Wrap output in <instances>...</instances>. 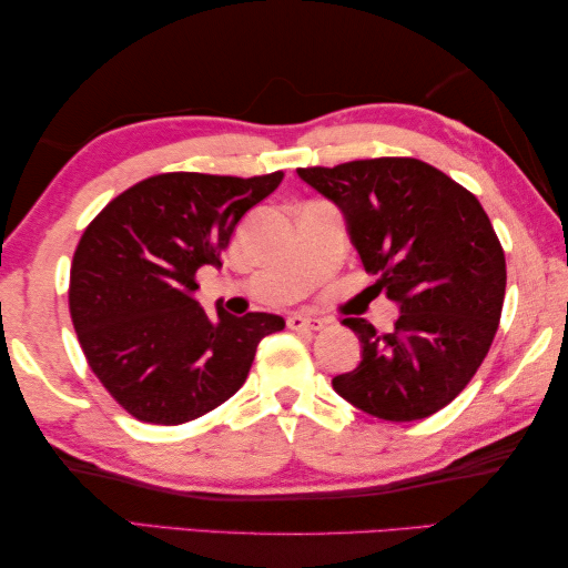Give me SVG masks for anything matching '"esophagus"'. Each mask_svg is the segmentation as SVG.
<instances>
[{"label":"esophagus","mask_w":568,"mask_h":568,"mask_svg":"<svg viewBox=\"0 0 568 568\" xmlns=\"http://www.w3.org/2000/svg\"><path fill=\"white\" fill-rule=\"evenodd\" d=\"M286 324H290V329L294 332H317L324 327L322 320L306 317V314H292V317L286 320Z\"/></svg>","instance_id":"34e87169"}]
</instances>
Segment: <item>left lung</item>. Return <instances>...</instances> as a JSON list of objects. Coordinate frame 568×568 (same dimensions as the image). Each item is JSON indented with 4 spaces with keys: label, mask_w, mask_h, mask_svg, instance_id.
<instances>
[{
    "label": "left lung",
    "mask_w": 568,
    "mask_h": 568,
    "mask_svg": "<svg viewBox=\"0 0 568 568\" xmlns=\"http://www.w3.org/2000/svg\"><path fill=\"white\" fill-rule=\"evenodd\" d=\"M300 179L337 203L372 290L399 304L393 332L342 324L359 365L332 379L362 413L410 423L453 403L494 345L506 296L504 246L468 189L417 158H367Z\"/></svg>",
    "instance_id": "obj_1"
}]
</instances>
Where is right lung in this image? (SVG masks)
Instances as JSON below:
<instances>
[{"label":"right lung","mask_w":568,"mask_h":568,"mask_svg":"<svg viewBox=\"0 0 568 568\" xmlns=\"http://www.w3.org/2000/svg\"><path fill=\"white\" fill-rule=\"evenodd\" d=\"M284 173H158L130 185L82 234L70 268V317L90 369L135 420L181 425L246 383L256 347L284 320L209 317L196 272L221 266L241 216Z\"/></svg>","instance_id":"1"}]
</instances>
